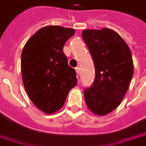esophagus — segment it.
Listing matches in <instances>:
<instances>
[{"instance_id": "esophagus-1", "label": "esophagus", "mask_w": 146, "mask_h": 146, "mask_svg": "<svg viewBox=\"0 0 146 146\" xmlns=\"http://www.w3.org/2000/svg\"><path fill=\"white\" fill-rule=\"evenodd\" d=\"M76 73H77V74H79V73H80V67H79V66H77V67L76 68Z\"/></svg>"}]
</instances>
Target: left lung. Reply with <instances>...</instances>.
Listing matches in <instances>:
<instances>
[{"instance_id": "obj_1", "label": "left lung", "mask_w": 146, "mask_h": 146, "mask_svg": "<svg viewBox=\"0 0 146 146\" xmlns=\"http://www.w3.org/2000/svg\"><path fill=\"white\" fill-rule=\"evenodd\" d=\"M82 37L92 57L95 80L85 88L84 96L91 111L105 115L120 104L127 92L133 73L131 52L115 31L84 30Z\"/></svg>"}]
</instances>
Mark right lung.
I'll return each mask as SVG.
<instances>
[{"label": "right lung", "instance_id": "right-lung-1", "mask_svg": "<svg viewBox=\"0 0 146 146\" xmlns=\"http://www.w3.org/2000/svg\"><path fill=\"white\" fill-rule=\"evenodd\" d=\"M75 30L46 26L27 40L21 54L24 88L38 108L50 114L58 111L77 79L63 52L66 41Z\"/></svg>", "mask_w": 146, "mask_h": 146}]
</instances>
